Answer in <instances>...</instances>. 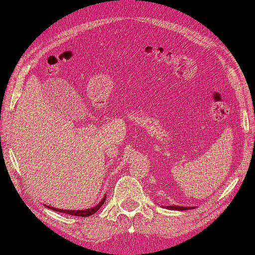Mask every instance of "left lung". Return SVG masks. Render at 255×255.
<instances>
[{"instance_id": "obj_1", "label": "left lung", "mask_w": 255, "mask_h": 255, "mask_svg": "<svg viewBox=\"0 0 255 255\" xmlns=\"http://www.w3.org/2000/svg\"><path fill=\"white\" fill-rule=\"evenodd\" d=\"M167 209H170V210H188V209H192V208H184V207H178V206H168L166 207Z\"/></svg>"}]
</instances>
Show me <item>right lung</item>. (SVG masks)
<instances>
[{"instance_id":"1","label":"right lung","mask_w":255,"mask_h":255,"mask_svg":"<svg viewBox=\"0 0 255 255\" xmlns=\"http://www.w3.org/2000/svg\"><path fill=\"white\" fill-rule=\"evenodd\" d=\"M105 200H106V198H104L103 200L99 202L97 206H95L94 208H92V209H87V210H63V209H56V208H53V207H47L48 209H52V210H54V211H58V212H64V213H67V214H71V216H76V217H89V216H92V214H94L95 212H97L98 211V209L101 208L103 204H104V202H105Z\"/></svg>"}]
</instances>
